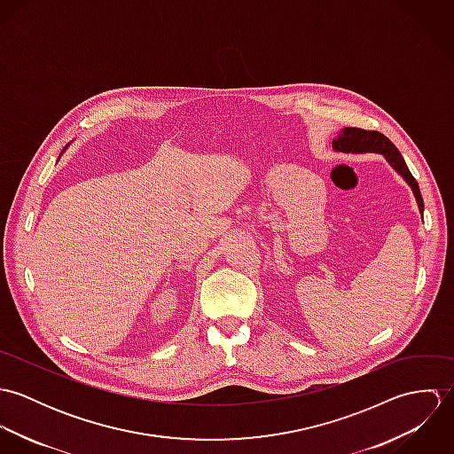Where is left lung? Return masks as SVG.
I'll list each match as a JSON object with an SVG mask.
<instances>
[{
    "label": "left lung",
    "mask_w": 454,
    "mask_h": 454,
    "mask_svg": "<svg viewBox=\"0 0 454 454\" xmlns=\"http://www.w3.org/2000/svg\"><path fill=\"white\" fill-rule=\"evenodd\" d=\"M333 148L340 152H380L385 153L389 164L409 182L412 192L416 195L419 211L423 213V197L419 192L416 178L411 175L403 157L396 150V146L380 130L362 129V128H346L340 130L339 137L333 139Z\"/></svg>",
    "instance_id": "8db88e82"
}]
</instances>
